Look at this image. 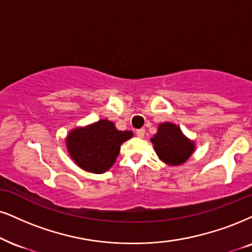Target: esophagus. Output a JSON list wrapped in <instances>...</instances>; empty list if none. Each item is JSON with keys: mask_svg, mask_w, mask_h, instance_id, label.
Wrapping results in <instances>:
<instances>
[{"mask_svg": "<svg viewBox=\"0 0 252 252\" xmlns=\"http://www.w3.org/2000/svg\"><path fill=\"white\" fill-rule=\"evenodd\" d=\"M135 134H136V136H138V138H144V136H145V129L144 128L136 129Z\"/></svg>", "mask_w": 252, "mask_h": 252, "instance_id": "esophagus-1", "label": "esophagus"}]
</instances>
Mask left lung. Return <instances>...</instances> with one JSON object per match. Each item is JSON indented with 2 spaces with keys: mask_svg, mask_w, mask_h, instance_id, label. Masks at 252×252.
I'll return each mask as SVG.
<instances>
[{
  "mask_svg": "<svg viewBox=\"0 0 252 252\" xmlns=\"http://www.w3.org/2000/svg\"><path fill=\"white\" fill-rule=\"evenodd\" d=\"M151 141L159 159L169 166L185 163L195 151L194 142L183 134L179 126L172 123L160 124L158 133Z\"/></svg>",
  "mask_w": 252,
  "mask_h": 252,
  "instance_id": "obj_1",
  "label": "left lung"
}]
</instances>
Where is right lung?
Returning <instances> with one entry per match:
<instances>
[{"label":"right lung","instance_id":"1","mask_svg":"<svg viewBox=\"0 0 252 252\" xmlns=\"http://www.w3.org/2000/svg\"><path fill=\"white\" fill-rule=\"evenodd\" d=\"M133 136L131 131H119L107 119L74 128L66 136L71 159L86 172L105 173L116 162L120 146Z\"/></svg>","mask_w":252,"mask_h":252}]
</instances>
